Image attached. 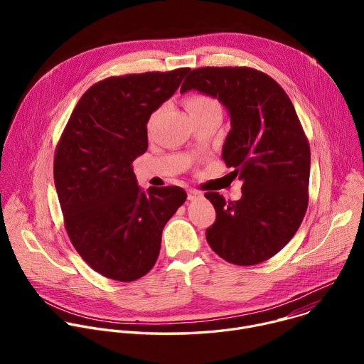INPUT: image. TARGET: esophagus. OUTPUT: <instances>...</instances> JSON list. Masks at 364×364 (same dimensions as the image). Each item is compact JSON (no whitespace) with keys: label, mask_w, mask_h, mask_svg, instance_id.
Returning a JSON list of instances; mask_svg holds the SVG:
<instances>
[{"label":"esophagus","mask_w":364,"mask_h":364,"mask_svg":"<svg viewBox=\"0 0 364 364\" xmlns=\"http://www.w3.org/2000/svg\"><path fill=\"white\" fill-rule=\"evenodd\" d=\"M188 200H196V198H200L203 194L200 193V191H197V190H188Z\"/></svg>","instance_id":"esophagus-1"}]
</instances>
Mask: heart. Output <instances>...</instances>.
Instances as JSON below:
<instances>
[{"label":"heart","instance_id":"heart-1","mask_svg":"<svg viewBox=\"0 0 364 364\" xmlns=\"http://www.w3.org/2000/svg\"><path fill=\"white\" fill-rule=\"evenodd\" d=\"M186 108L190 115L204 112H220L218 100L209 95L203 93H191L186 100Z\"/></svg>","mask_w":364,"mask_h":364}]
</instances>
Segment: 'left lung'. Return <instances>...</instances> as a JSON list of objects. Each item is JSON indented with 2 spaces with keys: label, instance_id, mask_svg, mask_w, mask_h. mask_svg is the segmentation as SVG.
Here are the masks:
<instances>
[{
  "label": "left lung",
  "instance_id": "8db88e82",
  "mask_svg": "<svg viewBox=\"0 0 364 364\" xmlns=\"http://www.w3.org/2000/svg\"><path fill=\"white\" fill-rule=\"evenodd\" d=\"M188 90L228 109L232 128L222 159L243 183L236 201L204 194L216 209L205 239L230 264H261L292 239L308 207L311 154L292 102L272 77L250 68L194 69L180 89Z\"/></svg>",
  "mask_w": 364,
  "mask_h": 364
}]
</instances>
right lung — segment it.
Returning a JSON list of instances; mask_svg holds the SVG:
<instances>
[{
  "instance_id": "1",
  "label": "right lung",
  "mask_w": 364,
  "mask_h": 364,
  "mask_svg": "<svg viewBox=\"0 0 364 364\" xmlns=\"http://www.w3.org/2000/svg\"><path fill=\"white\" fill-rule=\"evenodd\" d=\"M188 69L108 77L75 107L55 155V186L68 235L83 261L109 279L131 282L157 262L161 233L187 194L138 186L132 161L148 148L152 112Z\"/></svg>"
}]
</instances>
